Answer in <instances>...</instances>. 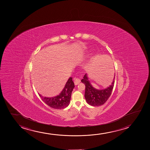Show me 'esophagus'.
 Segmentation results:
<instances>
[{"label":"esophagus","mask_w":150,"mask_h":150,"mask_svg":"<svg viewBox=\"0 0 150 150\" xmlns=\"http://www.w3.org/2000/svg\"><path fill=\"white\" fill-rule=\"evenodd\" d=\"M80 82V79H78V78H75L74 79V83L75 85H77L79 84Z\"/></svg>","instance_id":"esophagus-1"}]
</instances>
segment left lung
<instances>
[{
  "mask_svg": "<svg viewBox=\"0 0 150 150\" xmlns=\"http://www.w3.org/2000/svg\"><path fill=\"white\" fill-rule=\"evenodd\" d=\"M115 77V74L113 81L108 88L104 90H97L93 87L92 84H91L86 74L84 75L83 78L81 79V81L84 83L86 86L84 97L88 105L95 107L100 106L106 103L111 96L113 90Z\"/></svg>",
  "mask_w": 150,
  "mask_h": 150,
  "instance_id": "left-lung-1",
  "label": "left lung"
}]
</instances>
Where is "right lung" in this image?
Here are the masks:
<instances>
[{
  "label": "right lung",
  "mask_w": 150,
  "mask_h": 150,
  "mask_svg": "<svg viewBox=\"0 0 150 150\" xmlns=\"http://www.w3.org/2000/svg\"><path fill=\"white\" fill-rule=\"evenodd\" d=\"M75 87L74 83L72 81V77H70L66 83L65 86L62 92L57 96L52 98L43 97L39 94L42 100L47 105L55 109H64L68 107L70 103L71 94Z\"/></svg>",
  "instance_id": "right-lung-1"
}]
</instances>
